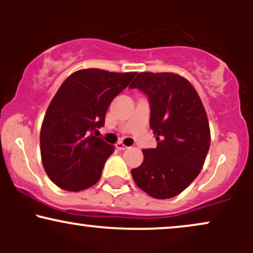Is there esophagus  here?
<instances>
[{
    "mask_svg": "<svg viewBox=\"0 0 253 253\" xmlns=\"http://www.w3.org/2000/svg\"><path fill=\"white\" fill-rule=\"evenodd\" d=\"M117 149L120 150V151H124V150L128 149V146H126V145H125L123 141H119V143H117Z\"/></svg>",
    "mask_w": 253,
    "mask_h": 253,
    "instance_id": "34e87169",
    "label": "esophagus"
}]
</instances>
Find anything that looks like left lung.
<instances>
[{
  "instance_id": "1",
  "label": "left lung",
  "mask_w": 253,
  "mask_h": 253,
  "mask_svg": "<svg viewBox=\"0 0 253 253\" xmlns=\"http://www.w3.org/2000/svg\"><path fill=\"white\" fill-rule=\"evenodd\" d=\"M129 88L149 96L156 149L132 172L135 184L155 199L181 194L201 171L211 145L207 113L187 78L172 72H140Z\"/></svg>"
}]
</instances>
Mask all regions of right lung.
<instances>
[{
    "label": "right lung",
    "instance_id": "right-lung-1",
    "mask_svg": "<svg viewBox=\"0 0 253 253\" xmlns=\"http://www.w3.org/2000/svg\"><path fill=\"white\" fill-rule=\"evenodd\" d=\"M135 75L83 69L64 81L40 129L42 162L54 184L81 191L98 182L114 146L92 132L103 127L110 102Z\"/></svg>",
    "mask_w": 253,
    "mask_h": 253
}]
</instances>
